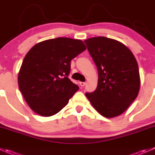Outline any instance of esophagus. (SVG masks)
Instances as JSON below:
<instances>
[{"label":"esophagus","mask_w":155,"mask_h":155,"mask_svg":"<svg viewBox=\"0 0 155 155\" xmlns=\"http://www.w3.org/2000/svg\"><path fill=\"white\" fill-rule=\"evenodd\" d=\"M85 85V82H79V85H80V86L83 87Z\"/></svg>","instance_id":"esophagus-1"}]
</instances>
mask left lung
<instances>
[{"label": "left lung", "instance_id": "obj_1", "mask_svg": "<svg viewBox=\"0 0 155 155\" xmlns=\"http://www.w3.org/2000/svg\"><path fill=\"white\" fill-rule=\"evenodd\" d=\"M84 41L98 71L97 88L85 95L103 117H117L127 110L140 89L136 58L125 45L112 38L100 36Z\"/></svg>", "mask_w": 155, "mask_h": 155}]
</instances>
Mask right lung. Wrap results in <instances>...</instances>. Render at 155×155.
Listing matches in <instances>:
<instances>
[{
    "label": "right lung",
    "mask_w": 155,
    "mask_h": 155,
    "mask_svg": "<svg viewBox=\"0 0 155 155\" xmlns=\"http://www.w3.org/2000/svg\"><path fill=\"white\" fill-rule=\"evenodd\" d=\"M86 49L83 41L57 38L38 43L24 58L18 85L27 104L36 114H58L79 87L68 78L72 59Z\"/></svg>",
    "instance_id": "add662e5"
}]
</instances>
